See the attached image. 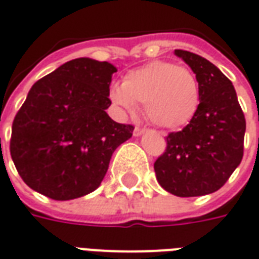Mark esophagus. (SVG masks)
<instances>
[{
    "label": "esophagus",
    "instance_id": "esophagus-1",
    "mask_svg": "<svg viewBox=\"0 0 259 259\" xmlns=\"http://www.w3.org/2000/svg\"><path fill=\"white\" fill-rule=\"evenodd\" d=\"M144 133H145V128H139V126H137V128L134 130V135H135V137H141Z\"/></svg>",
    "mask_w": 259,
    "mask_h": 259
}]
</instances>
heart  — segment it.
Here are the masks:
<instances>
[{"mask_svg":"<svg viewBox=\"0 0 259 259\" xmlns=\"http://www.w3.org/2000/svg\"><path fill=\"white\" fill-rule=\"evenodd\" d=\"M201 88L188 68L168 61H153L125 75L122 85L110 89L111 102L125 113H134L137 103L155 125L179 130L194 118L199 107Z\"/></svg>","mask_w":259,"mask_h":259,"instance_id":"obj_1","label":"heart"}]
</instances>
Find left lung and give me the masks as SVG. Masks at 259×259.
I'll list each match as a JSON object with an SVG mask.
<instances>
[{"instance_id":"obj_1","label":"left lung","mask_w":259,"mask_h":259,"mask_svg":"<svg viewBox=\"0 0 259 259\" xmlns=\"http://www.w3.org/2000/svg\"><path fill=\"white\" fill-rule=\"evenodd\" d=\"M174 54L191 68L201 88L199 107L183 131L168 134L167 149L155 162L159 184L176 197L218 191L243 159L245 118L234 86L206 58Z\"/></svg>"}]
</instances>
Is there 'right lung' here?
Here are the masks:
<instances>
[{
	"instance_id": "add662e5",
	"label": "right lung",
	"mask_w": 259,
	"mask_h": 259,
	"mask_svg": "<svg viewBox=\"0 0 259 259\" xmlns=\"http://www.w3.org/2000/svg\"><path fill=\"white\" fill-rule=\"evenodd\" d=\"M114 72L110 62L82 57L32 86L11 137L14 164L32 190L68 201L103 181L114 150L134 131L106 113Z\"/></svg>"
}]
</instances>
